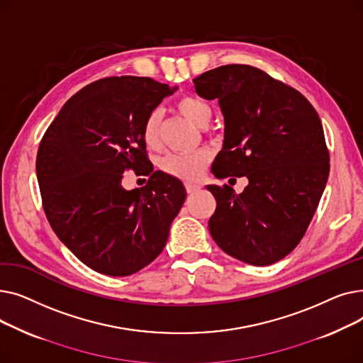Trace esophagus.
Returning <instances> with one entry per match:
<instances>
[{
    "instance_id": "1",
    "label": "esophagus",
    "mask_w": 363,
    "mask_h": 363,
    "mask_svg": "<svg viewBox=\"0 0 363 363\" xmlns=\"http://www.w3.org/2000/svg\"><path fill=\"white\" fill-rule=\"evenodd\" d=\"M200 188H201V186H200V185H197V184H191V182H186V184H185V189H186V193H188V194H194V193H197Z\"/></svg>"
}]
</instances>
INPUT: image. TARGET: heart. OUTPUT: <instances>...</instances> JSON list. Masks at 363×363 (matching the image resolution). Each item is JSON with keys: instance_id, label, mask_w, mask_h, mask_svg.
<instances>
[{"instance_id": "obj_1", "label": "heart", "mask_w": 363, "mask_h": 363, "mask_svg": "<svg viewBox=\"0 0 363 363\" xmlns=\"http://www.w3.org/2000/svg\"><path fill=\"white\" fill-rule=\"evenodd\" d=\"M175 107L184 118L199 128H206L213 118L212 106L206 100L197 97V95H181L175 103ZM160 121V111L155 110L148 114L143 125V141L151 150L159 148L162 144ZM211 160L212 151L207 148H199L191 152H172V155H167L160 160V169L166 175L191 182L197 181L203 175Z\"/></svg>"}]
</instances>
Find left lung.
<instances>
[{"label":"left lung","instance_id":"1","mask_svg":"<svg viewBox=\"0 0 363 363\" xmlns=\"http://www.w3.org/2000/svg\"><path fill=\"white\" fill-rule=\"evenodd\" d=\"M193 82L200 97L219 100L225 118L212 174L249 178L241 194L207 185L216 199L208 231L226 255L272 264L296 249L328 181L320 119L297 89L249 65L220 66Z\"/></svg>","mask_w":363,"mask_h":363}]
</instances>
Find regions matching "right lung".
<instances>
[{"instance_id": "right-lung-1", "label": "right lung", "mask_w": 363, "mask_h": 363, "mask_svg": "<svg viewBox=\"0 0 363 363\" xmlns=\"http://www.w3.org/2000/svg\"><path fill=\"white\" fill-rule=\"evenodd\" d=\"M177 88L113 76L76 92L45 130L36 156L43 207L55 235L88 268L128 277L164 249L186 193L152 172L143 141L148 114ZM150 178L126 192L123 171Z\"/></svg>"}]
</instances>
